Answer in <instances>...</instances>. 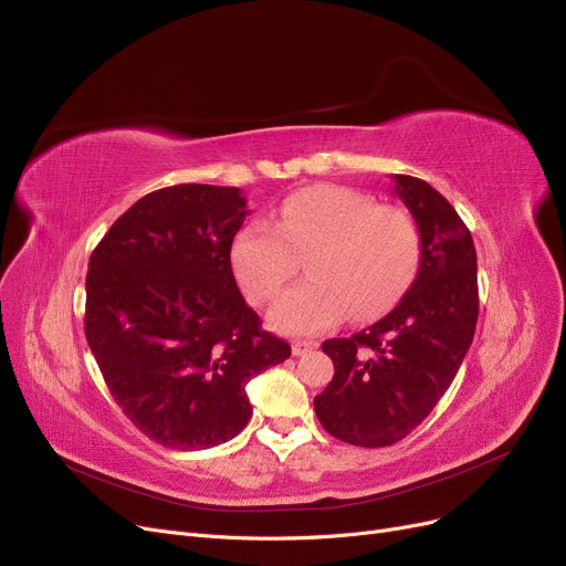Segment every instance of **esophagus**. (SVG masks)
<instances>
[{"label":"esophagus","instance_id":"esophagus-1","mask_svg":"<svg viewBox=\"0 0 566 566\" xmlns=\"http://www.w3.org/2000/svg\"><path fill=\"white\" fill-rule=\"evenodd\" d=\"M317 347H319L317 340H296L294 345H291V352H294V357H305V354H310Z\"/></svg>","mask_w":566,"mask_h":566}]
</instances>
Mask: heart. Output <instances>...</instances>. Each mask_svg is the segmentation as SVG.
Wrapping results in <instances>:
<instances>
[{
	"instance_id": "obj_1",
	"label": "heart",
	"mask_w": 566,
	"mask_h": 566,
	"mask_svg": "<svg viewBox=\"0 0 566 566\" xmlns=\"http://www.w3.org/2000/svg\"><path fill=\"white\" fill-rule=\"evenodd\" d=\"M307 280L272 303L268 319L286 333H315L343 319H373L410 284L420 261L415 221L343 186H312L286 198L275 223L249 221L230 247L244 294L263 303L296 275Z\"/></svg>"
}]
</instances>
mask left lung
<instances>
[{"label": "left lung", "mask_w": 566, "mask_h": 566, "mask_svg": "<svg viewBox=\"0 0 566 566\" xmlns=\"http://www.w3.org/2000/svg\"><path fill=\"white\" fill-rule=\"evenodd\" d=\"M420 233V265L387 317L322 345L336 375L315 396L322 427L359 448L399 443L441 401L471 347L478 265L467 223L436 188L391 175Z\"/></svg>", "instance_id": "8db88e82"}]
</instances>
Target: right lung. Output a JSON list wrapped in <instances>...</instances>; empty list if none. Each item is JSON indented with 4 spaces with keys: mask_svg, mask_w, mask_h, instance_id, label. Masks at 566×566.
<instances>
[{
    "mask_svg": "<svg viewBox=\"0 0 566 566\" xmlns=\"http://www.w3.org/2000/svg\"><path fill=\"white\" fill-rule=\"evenodd\" d=\"M247 214L235 186H167L118 217L88 261L93 357L128 420L165 448L235 438L251 417L247 382L291 354L230 268Z\"/></svg>",
    "mask_w": 566,
    "mask_h": 566,
    "instance_id": "1",
    "label": "right lung"
}]
</instances>
